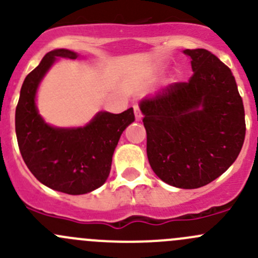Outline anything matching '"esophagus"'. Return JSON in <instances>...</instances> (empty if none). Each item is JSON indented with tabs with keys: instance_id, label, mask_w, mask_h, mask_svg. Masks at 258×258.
I'll return each mask as SVG.
<instances>
[{
	"instance_id": "obj_1",
	"label": "esophagus",
	"mask_w": 258,
	"mask_h": 258,
	"mask_svg": "<svg viewBox=\"0 0 258 258\" xmlns=\"http://www.w3.org/2000/svg\"><path fill=\"white\" fill-rule=\"evenodd\" d=\"M134 110H135V117H136V121H141L142 119V113L140 111V107L137 105L134 106Z\"/></svg>"
}]
</instances>
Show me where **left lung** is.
<instances>
[{
  "label": "left lung",
  "mask_w": 258,
  "mask_h": 258,
  "mask_svg": "<svg viewBox=\"0 0 258 258\" xmlns=\"http://www.w3.org/2000/svg\"><path fill=\"white\" fill-rule=\"evenodd\" d=\"M194 75L140 102L151 168L178 188H199L236 161L244 141L242 98L231 70L205 48L184 49Z\"/></svg>",
  "instance_id": "8db88e82"
}]
</instances>
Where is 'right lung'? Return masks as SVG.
Segmentation results:
<instances>
[{"mask_svg": "<svg viewBox=\"0 0 258 258\" xmlns=\"http://www.w3.org/2000/svg\"><path fill=\"white\" fill-rule=\"evenodd\" d=\"M58 57L76 59L79 54L53 49L23 81L15 118L17 142L26 166L41 183L63 194L83 195L107 179L119 137L135 121L134 108L117 114L101 111L76 128L49 126L36 107V93Z\"/></svg>", "mask_w": 258, "mask_h": 258, "instance_id": "obj_1", "label": "right lung"}]
</instances>
